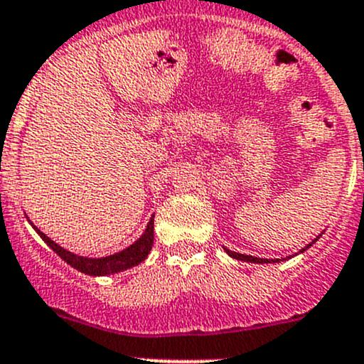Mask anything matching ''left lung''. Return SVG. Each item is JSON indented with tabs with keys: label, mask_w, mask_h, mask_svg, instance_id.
Masks as SVG:
<instances>
[{
	"label": "left lung",
	"mask_w": 364,
	"mask_h": 364,
	"mask_svg": "<svg viewBox=\"0 0 364 364\" xmlns=\"http://www.w3.org/2000/svg\"><path fill=\"white\" fill-rule=\"evenodd\" d=\"M315 241H317V240H314V241H311L310 245H306V247H304L303 250H301V252H304V250H306V248H310L311 245L315 243ZM225 252L229 253V255L232 257V259H237V260H245V262H253V264H267V262H278V259H277V260H273V259H259V257L243 255V253H237V252H232V250H227V248H225Z\"/></svg>",
	"instance_id": "1"
}]
</instances>
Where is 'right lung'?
Here are the masks:
<instances>
[{
  "label": "right lung",
  "mask_w": 364,
  "mask_h": 364,
  "mask_svg": "<svg viewBox=\"0 0 364 364\" xmlns=\"http://www.w3.org/2000/svg\"><path fill=\"white\" fill-rule=\"evenodd\" d=\"M153 227H155V215H153L151 220H149L144 234H142V236L139 237L134 245H130L128 248H124L123 252H117V253H114V255H109V257H100V259H90V257L75 255V253L65 250V248H61L60 245L54 243L50 237H47L46 234L40 232L35 225H33V229L38 232V236L42 237V240L46 241V243L49 245V247L53 248V250L56 252L58 255L65 260V262L70 264L72 267H75L77 271L91 274V277H104V274L119 273V271L128 269V267L137 266V264H141L142 260L148 257V253L151 252L153 240H155V237H153V234H155L153 232Z\"/></svg>",
  "instance_id": "1"
}]
</instances>
